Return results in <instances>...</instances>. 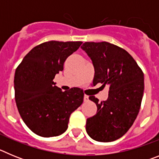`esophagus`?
<instances>
[{"mask_svg": "<svg viewBox=\"0 0 159 159\" xmlns=\"http://www.w3.org/2000/svg\"><path fill=\"white\" fill-rule=\"evenodd\" d=\"M84 102H88V100H89V97H88V95H84Z\"/></svg>", "mask_w": 159, "mask_h": 159, "instance_id": "1", "label": "esophagus"}]
</instances>
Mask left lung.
Segmentation results:
<instances>
[{"mask_svg": "<svg viewBox=\"0 0 159 159\" xmlns=\"http://www.w3.org/2000/svg\"><path fill=\"white\" fill-rule=\"evenodd\" d=\"M95 68L93 85L108 84L106 101L89 97L97 106L87 119L86 130L92 139L107 143L124 135L137 117L144 91V75L126 50L108 42H85L81 47Z\"/></svg>", "mask_w": 159, "mask_h": 159, "instance_id": "8db88e82", "label": "left lung"}]
</instances>
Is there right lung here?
I'll use <instances>...</instances> for the list:
<instances>
[{
  "instance_id": "add662e5",
  "label": "right lung",
  "mask_w": 159,
  "mask_h": 159,
  "mask_svg": "<svg viewBox=\"0 0 159 159\" xmlns=\"http://www.w3.org/2000/svg\"><path fill=\"white\" fill-rule=\"evenodd\" d=\"M81 41L44 42L36 46L16 67L14 76L15 100L20 117L33 133L42 137L62 134L71 114L82 104L84 91L72 88L62 92L53 82L64 70L70 55Z\"/></svg>"
}]
</instances>
